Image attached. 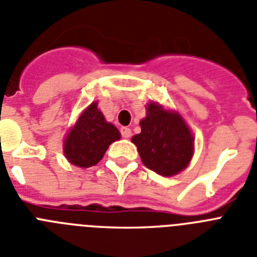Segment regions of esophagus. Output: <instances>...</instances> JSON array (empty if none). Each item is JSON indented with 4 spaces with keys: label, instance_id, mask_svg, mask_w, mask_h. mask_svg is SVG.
<instances>
[{
    "label": "esophagus",
    "instance_id": "1",
    "mask_svg": "<svg viewBox=\"0 0 257 257\" xmlns=\"http://www.w3.org/2000/svg\"><path fill=\"white\" fill-rule=\"evenodd\" d=\"M120 132H121V136L124 137V139H129L131 135H132V131H131L129 128H126V126H122V128L120 129Z\"/></svg>",
    "mask_w": 257,
    "mask_h": 257
}]
</instances>
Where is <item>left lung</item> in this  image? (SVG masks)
I'll return each mask as SVG.
<instances>
[{"mask_svg":"<svg viewBox=\"0 0 257 257\" xmlns=\"http://www.w3.org/2000/svg\"><path fill=\"white\" fill-rule=\"evenodd\" d=\"M141 133L132 137L143 164L160 176L170 177L186 168L193 156V136L181 114L150 103Z\"/></svg>","mask_w":257,"mask_h":257,"instance_id":"8db88e82","label":"left lung"}]
</instances>
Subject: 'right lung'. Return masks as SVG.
Wrapping results in <instances>:
<instances>
[{"mask_svg":"<svg viewBox=\"0 0 257 257\" xmlns=\"http://www.w3.org/2000/svg\"><path fill=\"white\" fill-rule=\"evenodd\" d=\"M120 140V132L92 103L81 113L64 141V154L68 161L79 168L95 166L103 158L110 144Z\"/></svg>","mask_w":257,"mask_h":257,"instance_id":"right-lung-1","label":"right lung"}]
</instances>
